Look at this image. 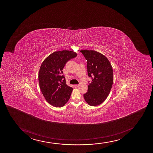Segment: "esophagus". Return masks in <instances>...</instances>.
Here are the masks:
<instances>
[{
	"mask_svg": "<svg viewBox=\"0 0 153 153\" xmlns=\"http://www.w3.org/2000/svg\"><path fill=\"white\" fill-rule=\"evenodd\" d=\"M74 87H75V88H77V87H79V85H74Z\"/></svg>",
	"mask_w": 153,
	"mask_h": 153,
	"instance_id": "esophagus-1",
	"label": "esophagus"
}]
</instances>
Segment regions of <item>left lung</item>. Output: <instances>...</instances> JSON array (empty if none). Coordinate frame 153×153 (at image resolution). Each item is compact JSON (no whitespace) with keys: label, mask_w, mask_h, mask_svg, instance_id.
I'll use <instances>...</instances> for the list:
<instances>
[{"label":"left lung","mask_w":153,"mask_h":153,"mask_svg":"<svg viewBox=\"0 0 153 153\" xmlns=\"http://www.w3.org/2000/svg\"><path fill=\"white\" fill-rule=\"evenodd\" d=\"M80 51L87 60L88 76L92 79L87 93L84 94L85 100L91 106L99 105L107 98L112 87V65L101 53L87 49Z\"/></svg>","instance_id":"obj_1"}]
</instances>
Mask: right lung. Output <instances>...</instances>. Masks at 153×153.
Listing matches in <instances>:
<instances>
[{
    "instance_id": "1",
    "label": "right lung",
    "mask_w": 153,
    "mask_h": 153,
    "mask_svg": "<svg viewBox=\"0 0 153 153\" xmlns=\"http://www.w3.org/2000/svg\"><path fill=\"white\" fill-rule=\"evenodd\" d=\"M77 56L74 51H55L43 61L38 80L41 91L46 100L55 107H63L70 98L72 87L66 84L62 70L68 61Z\"/></svg>"
}]
</instances>
